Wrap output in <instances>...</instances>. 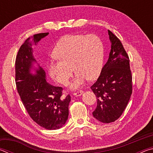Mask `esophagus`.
<instances>
[{
  "instance_id": "1",
  "label": "esophagus",
  "mask_w": 153,
  "mask_h": 153,
  "mask_svg": "<svg viewBox=\"0 0 153 153\" xmlns=\"http://www.w3.org/2000/svg\"><path fill=\"white\" fill-rule=\"evenodd\" d=\"M84 92L82 91V90H79V91H77L76 92H74V96L75 97H79V96H81Z\"/></svg>"
}]
</instances>
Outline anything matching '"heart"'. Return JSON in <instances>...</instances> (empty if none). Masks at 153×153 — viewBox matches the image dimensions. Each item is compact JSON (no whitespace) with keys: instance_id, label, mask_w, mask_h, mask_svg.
I'll list each match as a JSON object with an SVG mask.
<instances>
[{"instance_id":"b5f03b06","label":"heart","mask_w":153,"mask_h":153,"mask_svg":"<svg viewBox=\"0 0 153 153\" xmlns=\"http://www.w3.org/2000/svg\"><path fill=\"white\" fill-rule=\"evenodd\" d=\"M58 59L47 62L48 74L56 82L66 84L73 73L76 76L70 84L71 89L82 86L87 78L94 79L101 71L104 47L101 40L95 35H67L59 41L54 49Z\"/></svg>"}]
</instances>
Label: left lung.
I'll list each match as a JSON object with an SVG mask.
<instances>
[{"mask_svg":"<svg viewBox=\"0 0 153 153\" xmlns=\"http://www.w3.org/2000/svg\"><path fill=\"white\" fill-rule=\"evenodd\" d=\"M111 51L101 73L91 88L97 106L92 115L100 122H113L120 117L132 92L129 59L121 41L108 30Z\"/></svg>","mask_w":153,"mask_h":153,"instance_id":"left-lung-1","label":"left lung"}]
</instances>
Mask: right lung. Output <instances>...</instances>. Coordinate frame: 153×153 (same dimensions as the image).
<instances>
[{"mask_svg":"<svg viewBox=\"0 0 153 153\" xmlns=\"http://www.w3.org/2000/svg\"><path fill=\"white\" fill-rule=\"evenodd\" d=\"M48 35V33L35 34L21 46L15 60V82L31 118L40 126L51 130L65 124L71 97H61L63 88L47 82L45 70L33 56L32 46L37 45Z\"/></svg>","mask_w":153,"mask_h":153,"instance_id":"obj_1","label":"right lung"}]
</instances>
